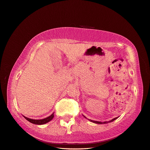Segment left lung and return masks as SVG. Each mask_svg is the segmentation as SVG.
<instances>
[{
    "label": "left lung",
    "instance_id": "obj_1",
    "mask_svg": "<svg viewBox=\"0 0 150 150\" xmlns=\"http://www.w3.org/2000/svg\"><path fill=\"white\" fill-rule=\"evenodd\" d=\"M118 117H116V118H113V119H112V120H110V121H109L108 122H113V121H114L115 119H117ZM90 121H91L92 122H94V123H96V124H106V123H108V122H98V121H95V120H90Z\"/></svg>",
    "mask_w": 150,
    "mask_h": 150
}]
</instances>
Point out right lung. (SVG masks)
<instances>
[{
  "instance_id": "add662e5",
  "label": "right lung",
  "mask_w": 150,
  "mask_h": 150,
  "mask_svg": "<svg viewBox=\"0 0 150 150\" xmlns=\"http://www.w3.org/2000/svg\"><path fill=\"white\" fill-rule=\"evenodd\" d=\"M24 117L25 118V119H26L28 121H29L30 122L32 123L33 124H36V125H42V124H46V123L49 122V121H51L52 119L54 117V113H52L51 115H50L49 117L44 118V119H40V120H33V119H31V118H27L24 116Z\"/></svg>"
}]
</instances>
